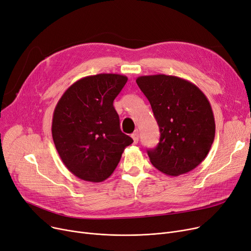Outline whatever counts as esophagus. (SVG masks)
<instances>
[{
  "label": "esophagus",
  "instance_id": "34e87169",
  "mask_svg": "<svg viewBox=\"0 0 251 251\" xmlns=\"http://www.w3.org/2000/svg\"><path fill=\"white\" fill-rule=\"evenodd\" d=\"M132 138H133V140H134L135 144H137L138 141H139V132H138V130H136V132H134V133L132 134Z\"/></svg>",
  "mask_w": 251,
  "mask_h": 251
}]
</instances>
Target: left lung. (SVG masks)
<instances>
[{
	"label": "left lung",
	"mask_w": 251,
	"mask_h": 251,
	"mask_svg": "<svg viewBox=\"0 0 251 251\" xmlns=\"http://www.w3.org/2000/svg\"><path fill=\"white\" fill-rule=\"evenodd\" d=\"M136 81L160 130L156 148L147 150L151 163L174 176L194 170L206 157L216 134L206 96L194 83L175 75H143Z\"/></svg>",
	"instance_id": "left-lung-1"
}]
</instances>
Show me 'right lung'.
<instances>
[{
  "instance_id": "right-lung-1",
  "label": "right lung",
  "mask_w": 251,
  "mask_h": 251,
  "mask_svg": "<svg viewBox=\"0 0 251 251\" xmlns=\"http://www.w3.org/2000/svg\"><path fill=\"white\" fill-rule=\"evenodd\" d=\"M126 75L100 74L73 83L53 113L52 137L67 170L80 180L100 183L109 177L133 139L124 134L113 101Z\"/></svg>"
}]
</instances>
